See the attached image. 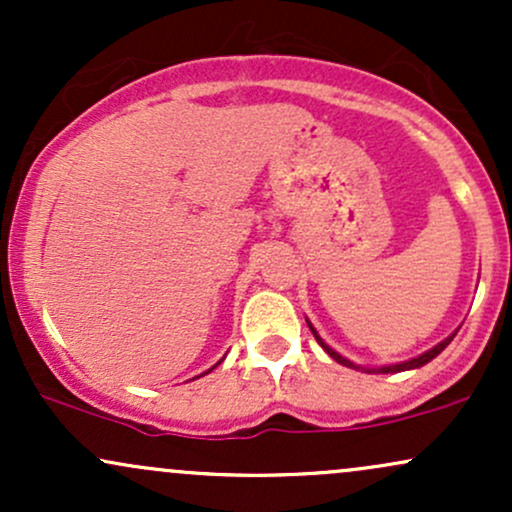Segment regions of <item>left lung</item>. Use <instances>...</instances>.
Instances as JSON below:
<instances>
[{
	"label": "left lung",
	"mask_w": 512,
	"mask_h": 512,
	"mask_svg": "<svg viewBox=\"0 0 512 512\" xmlns=\"http://www.w3.org/2000/svg\"><path fill=\"white\" fill-rule=\"evenodd\" d=\"M308 327H310V332H313L315 334V339H317V344H320L322 346V349H325L327 351V354H330L332 358H334V361H337V363H342V366H349V368H361V366H356V363H351L349 361V358H344L342 354H337V351H334L332 349V346H327L325 342H322V337H320V334H317L315 332V327L313 325H310V322H308ZM452 337H455V334H450V337L448 339H443V342H440V344H436V346H433V349H428V351H424V354H421V356H416V358H409V361H402V363H395V366H380V368H363V370H366V373H399V370H411V368H421V366H426V363L428 361H433V358H436L438 354H440V351H443L445 349V346H448L450 342H452Z\"/></svg>",
	"instance_id": "1"
}]
</instances>
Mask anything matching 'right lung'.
Instances as JSON below:
<instances>
[{
	"label": "right lung",
	"mask_w": 512,
	"mask_h": 512,
	"mask_svg": "<svg viewBox=\"0 0 512 512\" xmlns=\"http://www.w3.org/2000/svg\"><path fill=\"white\" fill-rule=\"evenodd\" d=\"M219 363H221V361H219ZM219 363H216V366H219ZM216 366H214V368H216ZM209 370H211V368H209ZM209 370H207V373H209Z\"/></svg>",
	"instance_id": "add662e5"
}]
</instances>
